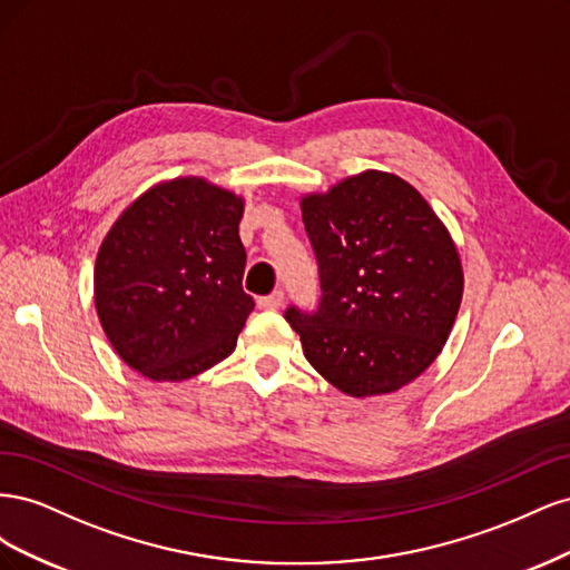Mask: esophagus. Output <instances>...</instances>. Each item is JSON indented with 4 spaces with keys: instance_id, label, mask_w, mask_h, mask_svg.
Masks as SVG:
<instances>
[{
    "instance_id": "34e87169",
    "label": "esophagus",
    "mask_w": 570,
    "mask_h": 570,
    "mask_svg": "<svg viewBox=\"0 0 570 570\" xmlns=\"http://www.w3.org/2000/svg\"><path fill=\"white\" fill-rule=\"evenodd\" d=\"M283 302H285L283 289H275V292H271V295H266V297L258 299V306H262V308H268V312H275V308H281V306H283Z\"/></svg>"
}]
</instances>
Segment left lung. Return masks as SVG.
<instances>
[{
    "instance_id": "left-lung-1",
    "label": "left lung",
    "mask_w": 570,
    "mask_h": 570,
    "mask_svg": "<svg viewBox=\"0 0 570 570\" xmlns=\"http://www.w3.org/2000/svg\"><path fill=\"white\" fill-rule=\"evenodd\" d=\"M316 312L287 306L304 356L350 396L404 387L442 352L463 295L459 252L416 187L364 170L302 199Z\"/></svg>"
}]
</instances>
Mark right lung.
<instances>
[{"instance_id":"1","label":"right lung","mask_w":570,"mask_h":570,"mask_svg":"<svg viewBox=\"0 0 570 570\" xmlns=\"http://www.w3.org/2000/svg\"><path fill=\"white\" fill-rule=\"evenodd\" d=\"M245 202L202 178L147 189L99 247L95 304L116 354L149 381L226 358L254 308L243 289Z\"/></svg>"}]
</instances>
